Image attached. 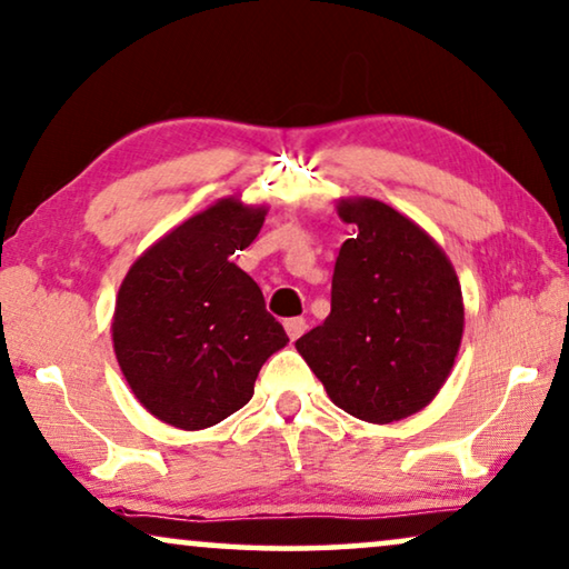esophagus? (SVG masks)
<instances>
[{"label": "esophagus", "mask_w": 569, "mask_h": 569, "mask_svg": "<svg viewBox=\"0 0 569 569\" xmlns=\"http://www.w3.org/2000/svg\"><path fill=\"white\" fill-rule=\"evenodd\" d=\"M284 328H287V336H290L292 341H298L300 336L308 331V320H305V318H290V320H284Z\"/></svg>", "instance_id": "esophagus-1"}]
</instances>
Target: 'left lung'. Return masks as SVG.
<instances>
[{
	"label": "left lung",
	"instance_id": "obj_1",
	"mask_svg": "<svg viewBox=\"0 0 569 569\" xmlns=\"http://www.w3.org/2000/svg\"><path fill=\"white\" fill-rule=\"evenodd\" d=\"M339 216L357 233L336 259L331 316L295 346L336 406L392 423L447 382L462 341V290L447 253L390 204L343 200Z\"/></svg>",
	"mask_w": 569,
	"mask_h": 569
}]
</instances>
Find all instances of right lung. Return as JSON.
<instances>
[{
    "mask_svg": "<svg viewBox=\"0 0 569 569\" xmlns=\"http://www.w3.org/2000/svg\"><path fill=\"white\" fill-rule=\"evenodd\" d=\"M264 216L228 197L130 267L112 343L130 390L159 421L184 431L220 423L251 400L261 365L290 341L259 284L230 261Z\"/></svg>",
    "mask_w": 569,
    "mask_h": 569,
    "instance_id": "right-lung-1",
    "label": "right lung"
}]
</instances>
